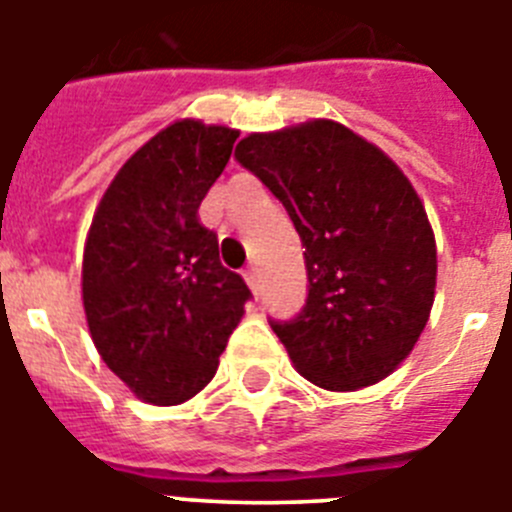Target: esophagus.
<instances>
[{"label":"esophagus","instance_id":"obj_1","mask_svg":"<svg viewBox=\"0 0 512 512\" xmlns=\"http://www.w3.org/2000/svg\"><path fill=\"white\" fill-rule=\"evenodd\" d=\"M243 277H246V282H248V287H251L253 295L259 297V292H261V277H259V269H256V266H251V269H246V274H243Z\"/></svg>","mask_w":512,"mask_h":512}]
</instances>
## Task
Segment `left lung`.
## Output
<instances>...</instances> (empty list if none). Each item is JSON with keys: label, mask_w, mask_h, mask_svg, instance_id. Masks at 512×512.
<instances>
[{"label": "left lung", "mask_w": 512, "mask_h": 512, "mask_svg": "<svg viewBox=\"0 0 512 512\" xmlns=\"http://www.w3.org/2000/svg\"><path fill=\"white\" fill-rule=\"evenodd\" d=\"M235 158L282 202L305 248V307L271 320L297 372L330 392L395 372L428 323L438 266L408 176L333 120L251 133Z\"/></svg>", "instance_id": "left-lung-1"}]
</instances>
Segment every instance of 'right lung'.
<instances>
[{"instance_id": "1", "label": "right lung", "mask_w": 512, "mask_h": 512, "mask_svg": "<svg viewBox=\"0 0 512 512\" xmlns=\"http://www.w3.org/2000/svg\"><path fill=\"white\" fill-rule=\"evenodd\" d=\"M238 130L179 120L125 161L84 246L81 297L99 356L143 402L207 387L251 300L200 223Z\"/></svg>"}]
</instances>
